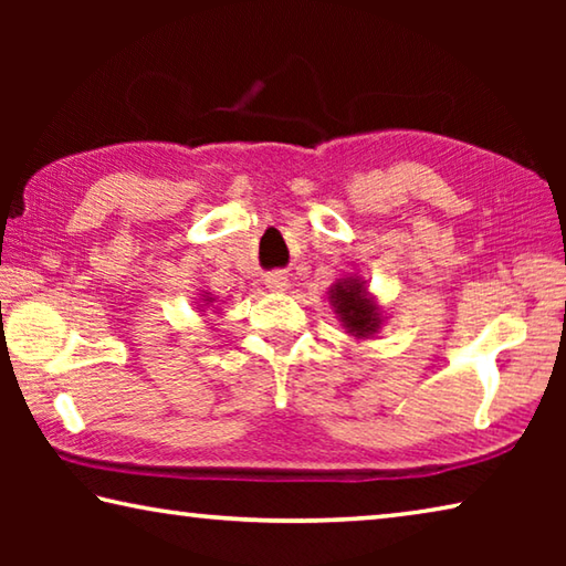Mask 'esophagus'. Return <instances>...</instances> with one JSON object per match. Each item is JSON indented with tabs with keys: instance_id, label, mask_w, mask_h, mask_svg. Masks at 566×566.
I'll return each instance as SVG.
<instances>
[{
	"instance_id": "obj_1",
	"label": "esophagus",
	"mask_w": 566,
	"mask_h": 566,
	"mask_svg": "<svg viewBox=\"0 0 566 566\" xmlns=\"http://www.w3.org/2000/svg\"><path fill=\"white\" fill-rule=\"evenodd\" d=\"M266 286H270L272 292H282L286 290V274L284 272H270L266 274Z\"/></svg>"
}]
</instances>
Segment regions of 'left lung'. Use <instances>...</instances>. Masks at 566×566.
I'll use <instances>...</instances> for the list:
<instances>
[{
    "label": "left lung",
    "mask_w": 566,
    "mask_h": 566,
    "mask_svg": "<svg viewBox=\"0 0 566 566\" xmlns=\"http://www.w3.org/2000/svg\"><path fill=\"white\" fill-rule=\"evenodd\" d=\"M332 302L337 306V314L354 337H364V334H375L379 329V312L377 304L367 300L361 290V282L357 280H342L334 284Z\"/></svg>",
    "instance_id": "obj_1"
}]
</instances>
